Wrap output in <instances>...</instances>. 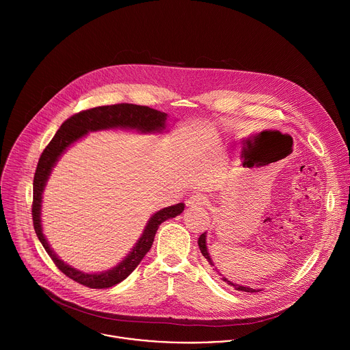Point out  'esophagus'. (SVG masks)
<instances>
[{
    "label": "esophagus",
    "mask_w": 350,
    "mask_h": 350,
    "mask_svg": "<svg viewBox=\"0 0 350 350\" xmlns=\"http://www.w3.org/2000/svg\"><path fill=\"white\" fill-rule=\"evenodd\" d=\"M206 202H208V196L205 193H193L188 198L187 205L191 208H195V206H204Z\"/></svg>",
    "instance_id": "34e87169"
}]
</instances>
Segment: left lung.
Segmentation results:
<instances>
[{
	"instance_id": "8db88e82",
	"label": "left lung",
	"mask_w": 350,
	"mask_h": 350,
	"mask_svg": "<svg viewBox=\"0 0 350 350\" xmlns=\"http://www.w3.org/2000/svg\"><path fill=\"white\" fill-rule=\"evenodd\" d=\"M198 245H199V249H201V254L205 256V259H208L209 265H211V266H215V265H213V260H212V258L209 256L208 247H206V232H204L201 237H199V239H198ZM223 281H226L228 285L234 286L237 291H242V292H258V291H259V289L256 291V289H254V288L243 286V285H239V284H234V282L228 281L226 277H223Z\"/></svg>"
}]
</instances>
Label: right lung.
<instances>
[{
    "label": "right lung",
    "instance_id": "add662e5",
    "mask_svg": "<svg viewBox=\"0 0 350 350\" xmlns=\"http://www.w3.org/2000/svg\"><path fill=\"white\" fill-rule=\"evenodd\" d=\"M166 119L167 113L148 108L141 105L133 104H116L108 107H98L92 109H87L70 116L68 120L62 123L54 138L49 141L42 151L37 169L34 173L33 180V205H31V216H33V226L34 231L42 243L44 249L49 258L53 259L55 266L69 278L75 280L76 282L85 285L88 288H109L113 286L123 280H126L134 269L139 265L144 256L148 254L149 249L152 246L155 234L159 226L184 211V204H176L173 206L161 209L152 217L148 220L142 235L137 241L135 246L131 249V252L113 269L103 273H83L76 270L75 267L66 265L61 260L57 254L53 251L51 246L46 242V238L42 234L41 227V202H42V192L46 184V180L53 172V167L57 165L62 154L66 149L83 138L88 131H98V130H108V129H130L137 130L139 133H162L166 129Z\"/></svg>",
    "mask_w": 350,
    "mask_h": 350
}]
</instances>
